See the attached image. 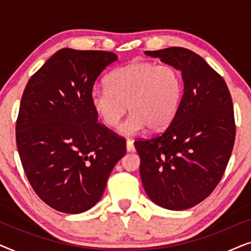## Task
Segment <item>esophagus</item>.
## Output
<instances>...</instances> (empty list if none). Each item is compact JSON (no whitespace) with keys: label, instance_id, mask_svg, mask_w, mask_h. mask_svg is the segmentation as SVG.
Instances as JSON below:
<instances>
[{"label":"esophagus","instance_id":"34e87169","mask_svg":"<svg viewBox=\"0 0 251 251\" xmlns=\"http://www.w3.org/2000/svg\"><path fill=\"white\" fill-rule=\"evenodd\" d=\"M126 151L128 152H135V146H133V140L126 139Z\"/></svg>","mask_w":251,"mask_h":251}]
</instances>
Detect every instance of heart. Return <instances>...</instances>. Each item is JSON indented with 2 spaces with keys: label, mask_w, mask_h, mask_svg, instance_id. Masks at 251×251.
I'll return each instance as SVG.
<instances>
[{
  "label": "heart",
  "mask_w": 251,
  "mask_h": 251,
  "mask_svg": "<svg viewBox=\"0 0 251 251\" xmlns=\"http://www.w3.org/2000/svg\"><path fill=\"white\" fill-rule=\"evenodd\" d=\"M107 84L95 85L90 92L92 108L106 126L113 128L126 111L120 132L136 135L149 126L160 131L173 122L184 95L181 72L171 65L135 61L108 74Z\"/></svg>",
  "instance_id": "b5f03b06"
}]
</instances>
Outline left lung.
<instances>
[{
  "mask_svg": "<svg viewBox=\"0 0 251 251\" xmlns=\"http://www.w3.org/2000/svg\"><path fill=\"white\" fill-rule=\"evenodd\" d=\"M145 53L181 72L184 95L166 130L135 142L140 177L154 203L185 210L209 197L225 173L235 139L232 97L224 78L193 51Z\"/></svg>",
  "mask_w": 251,
  "mask_h": 251,
  "instance_id": "left-lung-1",
  "label": "left lung"
}]
</instances>
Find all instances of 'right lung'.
<instances>
[{"label":"right lung","instance_id":"1","mask_svg":"<svg viewBox=\"0 0 251 251\" xmlns=\"http://www.w3.org/2000/svg\"><path fill=\"white\" fill-rule=\"evenodd\" d=\"M113 52L61 49L29 78L16 123V142L30 186L51 208L80 214L104 193L126 154V140L98 123L90 92Z\"/></svg>","mask_w":251,"mask_h":251}]
</instances>
